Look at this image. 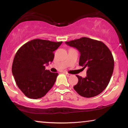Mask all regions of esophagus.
Instances as JSON below:
<instances>
[{
    "label": "esophagus",
    "mask_w": 128,
    "mask_h": 128,
    "mask_svg": "<svg viewBox=\"0 0 128 128\" xmlns=\"http://www.w3.org/2000/svg\"><path fill=\"white\" fill-rule=\"evenodd\" d=\"M65 74H66V76L68 77V78H69V77H70V76H72V74H69V73H65Z\"/></svg>",
    "instance_id": "obj_1"
}]
</instances>
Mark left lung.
Masks as SVG:
<instances>
[{"label": "left lung", "mask_w": 128, "mask_h": 128, "mask_svg": "<svg viewBox=\"0 0 128 128\" xmlns=\"http://www.w3.org/2000/svg\"><path fill=\"white\" fill-rule=\"evenodd\" d=\"M65 43L79 51L78 64L87 69L85 78L76 75L78 83L73 87L75 91L86 98L98 95L107 87L112 74L114 60L111 52L102 42L87 37Z\"/></svg>", "instance_id": "left-lung-1"}]
</instances>
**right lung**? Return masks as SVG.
<instances>
[{
  "instance_id": "right-lung-1",
  "label": "right lung",
  "mask_w": 128,
  "mask_h": 128,
  "mask_svg": "<svg viewBox=\"0 0 128 128\" xmlns=\"http://www.w3.org/2000/svg\"><path fill=\"white\" fill-rule=\"evenodd\" d=\"M62 42L36 39L26 43L14 58L12 73L16 83L26 97L32 99L42 97L55 83L58 73L45 69L52 62L54 51Z\"/></svg>"
}]
</instances>
